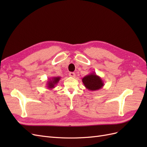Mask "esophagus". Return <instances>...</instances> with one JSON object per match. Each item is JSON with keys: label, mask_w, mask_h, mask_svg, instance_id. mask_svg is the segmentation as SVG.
Masks as SVG:
<instances>
[{"label": "esophagus", "mask_w": 147, "mask_h": 147, "mask_svg": "<svg viewBox=\"0 0 147 147\" xmlns=\"http://www.w3.org/2000/svg\"><path fill=\"white\" fill-rule=\"evenodd\" d=\"M69 75L71 77H75V74L74 72H70Z\"/></svg>", "instance_id": "1"}]
</instances>
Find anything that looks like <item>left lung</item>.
Segmentation results:
<instances>
[{"label":"left lung","instance_id":"left-lung-1","mask_svg":"<svg viewBox=\"0 0 147 147\" xmlns=\"http://www.w3.org/2000/svg\"><path fill=\"white\" fill-rule=\"evenodd\" d=\"M82 82L84 86L90 91L99 90L104 86L102 79L97 75L96 72H92L82 78Z\"/></svg>","mask_w":147,"mask_h":147}]
</instances>
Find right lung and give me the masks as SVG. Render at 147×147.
<instances>
[{"mask_svg": "<svg viewBox=\"0 0 147 147\" xmlns=\"http://www.w3.org/2000/svg\"><path fill=\"white\" fill-rule=\"evenodd\" d=\"M61 80V77H53L50 78H49L48 81L47 83V87L49 90H53L55 88V86L58 83L59 80Z\"/></svg>", "mask_w": 147, "mask_h": 147, "instance_id": "obj_1", "label": "right lung"}]
</instances>
